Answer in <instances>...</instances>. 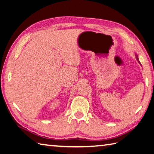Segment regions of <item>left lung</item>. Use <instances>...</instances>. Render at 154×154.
<instances>
[{
    "mask_svg": "<svg viewBox=\"0 0 154 154\" xmlns=\"http://www.w3.org/2000/svg\"><path fill=\"white\" fill-rule=\"evenodd\" d=\"M137 59L138 60V62H139V61H138V57H137ZM139 63H140V62H139Z\"/></svg>",
    "mask_w": 154,
    "mask_h": 154,
    "instance_id": "left-lung-1",
    "label": "left lung"
}]
</instances>
